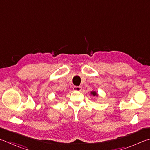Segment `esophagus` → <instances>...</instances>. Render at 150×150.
Here are the masks:
<instances>
[{"label":"esophagus","instance_id":"34e87169","mask_svg":"<svg viewBox=\"0 0 150 150\" xmlns=\"http://www.w3.org/2000/svg\"><path fill=\"white\" fill-rule=\"evenodd\" d=\"M82 88L81 86H74L73 87V90L75 91H81Z\"/></svg>","mask_w":150,"mask_h":150}]
</instances>
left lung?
Here are the masks:
<instances>
[{
    "label": "left lung",
    "instance_id": "left-lung-1",
    "mask_svg": "<svg viewBox=\"0 0 150 150\" xmlns=\"http://www.w3.org/2000/svg\"><path fill=\"white\" fill-rule=\"evenodd\" d=\"M91 94H92L93 96H98V94H97V93H96V92H91Z\"/></svg>",
    "mask_w": 150,
    "mask_h": 150
}]
</instances>
